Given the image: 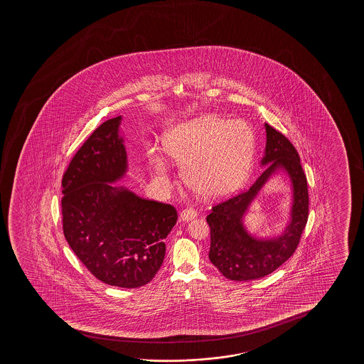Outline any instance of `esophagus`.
Segmentation results:
<instances>
[{"mask_svg": "<svg viewBox=\"0 0 364 364\" xmlns=\"http://www.w3.org/2000/svg\"><path fill=\"white\" fill-rule=\"evenodd\" d=\"M196 215H198L196 210L193 209V208H186V209L180 211V221H190V220L196 218Z\"/></svg>", "mask_w": 364, "mask_h": 364, "instance_id": "esophagus-1", "label": "esophagus"}]
</instances>
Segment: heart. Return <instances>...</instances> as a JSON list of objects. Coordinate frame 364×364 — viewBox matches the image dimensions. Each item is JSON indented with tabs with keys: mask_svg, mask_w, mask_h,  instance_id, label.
Instances as JSON below:
<instances>
[{
	"mask_svg": "<svg viewBox=\"0 0 364 364\" xmlns=\"http://www.w3.org/2000/svg\"><path fill=\"white\" fill-rule=\"evenodd\" d=\"M165 150L183 166L185 183L199 194L215 198L239 188L254 158V130L244 120L208 115L170 130ZM150 164L160 175L166 163L149 150Z\"/></svg>",
	"mask_w": 364,
	"mask_h": 364,
	"instance_id": "heart-1",
	"label": "heart"
}]
</instances>
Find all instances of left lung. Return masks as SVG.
Instances as JSON below:
<instances>
[{
	"label": "left lung",
	"mask_w": 364,
	"mask_h": 364,
	"mask_svg": "<svg viewBox=\"0 0 364 364\" xmlns=\"http://www.w3.org/2000/svg\"><path fill=\"white\" fill-rule=\"evenodd\" d=\"M266 127V153L259 178L249 189L220 201L211 208L206 221L210 226L209 259L226 279H259L272 274L294 255L309 219L307 179L292 143L271 125ZM286 169L294 185L293 219L287 232L274 240H254L245 232L240 218L269 174Z\"/></svg>",
	"instance_id": "1"
}]
</instances>
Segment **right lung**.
Masks as SVG:
<instances>
[{"instance_id":"obj_1","label":"right lung","mask_w":364,"mask_h":364,"mask_svg":"<svg viewBox=\"0 0 364 364\" xmlns=\"http://www.w3.org/2000/svg\"><path fill=\"white\" fill-rule=\"evenodd\" d=\"M120 117L90 135L62 178L65 240L95 277L117 287L149 284L164 261V239L178 220L174 206L108 184L127 169Z\"/></svg>"}]
</instances>
